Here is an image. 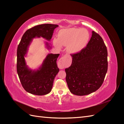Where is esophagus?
Returning a JSON list of instances; mask_svg holds the SVG:
<instances>
[{
    "label": "esophagus",
    "instance_id": "esophagus-1",
    "mask_svg": "<svg viewBox=\"0 0 124 124\" xmlns=\"http://www.w3.org/2000/svg\"><path fill=\"white\" fill-rule=\"evenodd\" d=\"M65 57H62L59 59L58 62V67L60 69H63L65 67Z\"/></svg>",
    "mask_w": 124,
    "mask_h": 124
}]
</instances>
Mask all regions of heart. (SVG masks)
<instances>
[{
  "label": "heart",
  "mask_w": 124,
  "mask_h": 124,
  "mask_svg": "<svg viewBox=\"0 0 124 124\" xmlns=\"http://www.w3.org/2000/svg\"><path fill=\"white\" fill-rule=\"evenodd\" d=\"M89 39V32L86 29L70 28L61 30L57 39L54 40L53 44L57 48L61 46H67L68 53L76 54L86 46Z\"/></svg>",
  "instance_id": "obj_1"
}]
</instances>
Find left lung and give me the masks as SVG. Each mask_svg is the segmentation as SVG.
I'll return each mask as SVG.
<instances>
[{
	"instance_id": "1",
	"label": "left lung",
	"mask_w": 124,
	"mask_h": 124,
	"mask_svg": "<svg viewBox=\"0 0 124 124\" xmlns=\"http://www.w3.org/2000/svg\"><path fill=\"white\" fill-rule=\"evenodd\" d=\"M71 55L72 63L65 69L66 80L70 92L84 96L98 90L108 70L107 48L101 36L93 31L86 46Z\"/></svg>"
}]
</instances>
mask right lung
Instances as JSON below:
<instances>
[{"label": "right lung", "mask_w": 124, "mask_h": 124, "mask_svg": "<svg viewBox=\"0 0 124 124\" xmlns=\"http://www.w3.org/2000/svg\"><path fill=\"white\" fill-rule=\"evenodd\" d=\"M57 27V25L51 24L34 26L26 31L18 46L17 72L22 86L31 94L42 96L51 92L54 78L59 70L56 63L59 54H47L39 68L33 70L28 68L25 59L28 46L36 38L42 37L50 41L54 29ZM46 45L48 50L52 48L48 42H46Z\"/></svg>", "instance_id": "obj_1"}]
</instances>
